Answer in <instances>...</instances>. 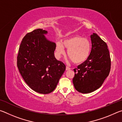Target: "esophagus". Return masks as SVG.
<instances>
[{
	"mask_svg": "<svg viewBox=\"0 0 122 122\" xmlns=\"http://www.w3.org/2000/svg\"><path fill=\"white\" fill-rule=\"evenodd\" d=\"M66 71H68V70L71 69V68H69V67H68V66H66Z\"/></svg>",
	"mask_w": 122,
	"mask_h": 122,
	"instance_id": "esophagus-1",
	"label": "esophagus"
}]
</instances>
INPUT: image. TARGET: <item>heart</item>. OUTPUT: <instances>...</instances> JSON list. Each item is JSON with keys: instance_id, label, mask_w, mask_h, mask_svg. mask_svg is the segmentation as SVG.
<instances>
[{"instance_id": "b5f03b06", "label": "heart", "mask_w": 122, "mask_h": 122, "mask_svg": "<svg viewBox=\"0 0 122 122\" xmlns=\"http://www.w3.org/2000/svg\"><path fill=\"white\" fill-rule=\"evenodd\" d=\"M67 49V54L69 59L75 63H81L86 61L89 56L92 45L90 41L82 36H75L57 41L56 44V55L58 58L65 55Z\"/></svg>"}]
</instances>
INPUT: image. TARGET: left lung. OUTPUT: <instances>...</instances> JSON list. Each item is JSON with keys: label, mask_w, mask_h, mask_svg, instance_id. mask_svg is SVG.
Here are the masks:
<instances>
[{"label": "left lung", "mask_w": 122, "mask_h": 122, "mask_svg": "<svg viewBox=\"0 0 122 122\" xmlns=\"http://www.w3.org/2000/svg\"><path fill=\"white\" fill-rule=\"evenodd\" d=\"M90 38L92 47L89 56L74 69V87L83 94L90 93L100 88L111 68V59L107 44L96 33L91 35Z\"/></svg>", "instance_id": "left-lung-1"}]
</instances>
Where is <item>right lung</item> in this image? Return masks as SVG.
I'll return each mask as SVG.
<instances>
[{
    "label": "right lung",
    "instance_id": "right-lung-1",
    "mask_svg": "<svg viewBox=\"0 0 122 122\" xmlns=\"http://www.w3.org/2000/svg\"><path fill=\"white\" fill-rule=\"evenodd\" d=\"M47 31L36 29L22 39L17 56L19 71L30 87L47 94L55 89L66 69L62 62L54 56L56 44L47 40Z\"/></svg>",
    "mask_w": 122,
    "mask_h": 122
}]
</instances>
